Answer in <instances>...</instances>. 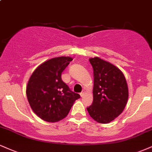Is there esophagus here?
I'll return each mask as SVG.
<instances>
[{
    "instance_id": "34e87169",
    "label": "esophagus",
    "mask_w": 152,
    "mask_h": 152,
    "mask_svg": "<svg viewBox=\"0 0 152 152\" xmlns=\"http://www.w3.org/2000/svg\"><path fill=\"white\" fill-rule=\"evenodd\" d=\"M80 96H81V97H83L84 96V92H81V94H80Z\"/></svg>"
}]
</instances>
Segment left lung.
<instances>
[{
	"mask_svg": "<svg viewBox=\"0 0 152 152\" xmlns=\"http://www.w3.org/2000/svg\"><path fill=\"white\" fill-rule=\"evenodd\" d=\"M94 69V101L87 107L96 122L107 124L120 115L125 109L129 92L123 73L113 64L99 57L89 58Z\"/></svg>",
	"mask_w": 152,
	"mask_h": 152,
	"instance_id": "obj_1",
	"label": "left lung"
}]
</instances>
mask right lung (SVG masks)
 Here are the masks:
<instances>
[{
  "label": "right lung",
  "instance_id": "obj_1",
  "mask_svg": "<svg viewBox=\"0 0 152 152\" xmlns=\"http://www.w3.org/2000/svg\"><path fill=\"white\" fill-rule=\"evenodd\" d=\"M73 58L59 56L40 64L31 75L26 87L27 100L42 120L56 122L67 116L80 95L72 92L61 80V73Z\"/></svg>",
  "mask_w": 152,
  "mask_h": 152
}]
</instances>
